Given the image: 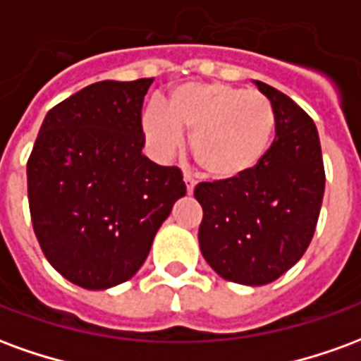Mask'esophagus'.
<instances>
[{"label":"esophagus","instance_id":"esophagus-1","mask_svg":"<svg viewBox=\"0 0 361 361\" xmlns=\"http://www.w3.org/2000/svg\"><path fill=\"white\" fill-rule=\"evenodd\" d=\"M183 181H185V189H188V195H193V191H195V181L191 180L189 176H185V178H183Z\"/></svg>","mask_w":361,"mask_h":361}]
</instances>
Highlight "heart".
I'll list each match as a JSON object with an SVG mask.
<instances>
[{"instance_id":"heart-1","label":"heart","mask_w":361,"mask_h":361,"mask_svg":"<svg viewBox=\"0 0 361 361\" xmlns=\"http://www.w3.org/2000/svg\"><path fill=\"white\" fill-rule=\"evenodd\" d=\"M274 123L265 96L226 82L181 85L168 92L162 110L149 106L142 114V131L158 157H172L188 131L191 154L214 181L253 172L269 152Z\"/></svg>"}]
</instances>
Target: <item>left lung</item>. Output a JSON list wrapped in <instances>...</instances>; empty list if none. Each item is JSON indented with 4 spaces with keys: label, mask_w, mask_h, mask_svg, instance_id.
Segmentation results:
<instances>
[{
    "label": "left lung",
    "mask_w": 361,
    "mask_h": 361,
    "mask_svg": "<svg viewBox=\"0 0 361 361\" xmlns=\"http://www.w3.org/2000/svg\"><path fill=\"white\" fill-rule=\"evenodd\" d=\"M276 116L271 149L235 181L199 183L203 207L199 245L224 280L263 286L282 276L307 250L325 193L317 127L298 104L261 81Z\"/></svg>",
    "instance_id": "1"
}]
</instances>
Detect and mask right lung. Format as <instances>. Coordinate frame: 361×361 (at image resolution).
Returning <instances> with one entry per match:
<instances>
[{"instance_id": "1", "label": "right lung", "mask_w": 361, "mask_h": 361, "mask_svg": "<svg viewBox=\"0 0 361 361\" xmlns=\"http://www.w3.org/2000/svg\"><path fill=\"white\" fill-rule=\"evenodd\" d=\"M154 79L94 82L51 108L28 158V204L44 255L69 282L108 290L137 274L183 176L142 154Z\"/></svg>"}]
</instances>
